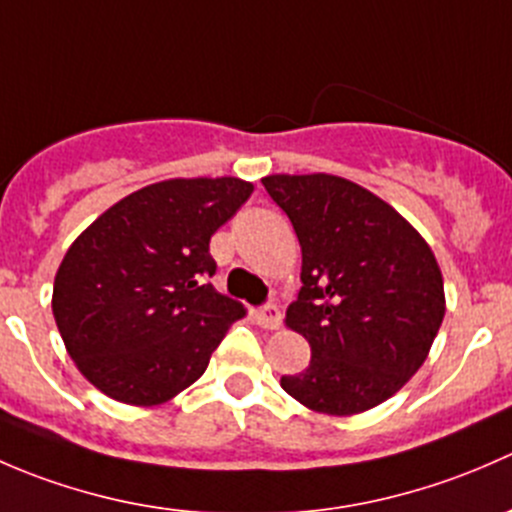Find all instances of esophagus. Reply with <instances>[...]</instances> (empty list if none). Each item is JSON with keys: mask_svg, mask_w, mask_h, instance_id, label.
<instances>
[{"mask_svg": "<svg viewBox=\"0 0 512 512\" xmlns=\"http://www.w3.org/2000/svg\"><path fill=\"white\" fill-rule=\"evenodd\" d=\"M255 322L260 324L262 329H277L282 324V312L275 302L262 304L260 309H255Z\"/></svg>", "mask_w": 512, "mask_h": 512, "instance_id": "esophagus-1", "label": "esophagus"}]
</instances>
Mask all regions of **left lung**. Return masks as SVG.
Here are the masks:
<instances>
[{"instance_id":"obj_1","label":"left lung","mask_w":512,"mask_h":512,"mask_svg":"<svg viewBox=\"0 0 512 512\" xmlns=\"http://www.w3.org/2000/svg\"><path fill=\"white\" fill-rule=\"evenodd\" d=\"M302 247L287 327L312 359L280 384L307 409L349 416L394 396L426 359L446 314L431 247L374 193L337 175H267Z\"/></svg>"}]
</instances>
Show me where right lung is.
Instances as JSON below:
<instances>
[{
  "instance_id": "right-lung-1",
  "label": "right lung",
  "mask_w": 512,
  "mask_h": 512,
  "mask_svg": "<svg viewBox=\"0 0 512 512\" xmlns=\"http://www.w3.org/2000/svg\"><path fill=\"white\" fill-rule=\"evenodd\" d=\"M240 178H175L118 200L66 252L56 327L81 374L111 399L153 406L208 369L240 302L215 292L210 237L250 198Z\"/></svg>"
}]
</instances>
